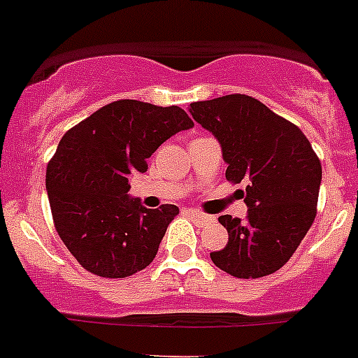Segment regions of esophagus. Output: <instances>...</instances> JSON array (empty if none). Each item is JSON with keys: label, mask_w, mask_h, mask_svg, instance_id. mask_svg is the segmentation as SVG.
Wrapping results in <instances>:
<instances>
[{"label": "esophagus", "mask_w": 358, "mask_h": 358, "mask_svg": "<svg viewBox=\"0 0 358 358\" xmlns=\"http://www.w3.org/2000/svg\"><path fill=\"white\" fill-rule=\"evenodd\" d=\"M188 215L192 217V220H194L195 224H199V226H208V224L215 222V218L211 217V215H206V213H201L199 210H188Z\"/></svg>", "instance_id": "obj_1"}]
</instances>
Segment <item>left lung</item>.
<instances>
[{"instance_id":"1","label":"left lung","mask_w":358,"mask_h":358,"mask_svg":"<svg viewBox=\"0 0 358 358\" xmlns=\"http://www.w3.org/2000/svg\"><path fill=\"white\" fill-rule=\"evenodd\" d=\"M189 113L222 147L227 181H248L238 189L248 217H218L229 240L211 260L245 280L276 273L314 222L321 161L299 127L248 94L194 102Z\"/></svg>"}]
</instances>
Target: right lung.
Here are the masks:
<instances>
[{"instance_id": "1", "label": "right lung", "mask_w": 358, "mask_h": 358, "mask_svg": "<svg viewBox=\"0 0 358 358\" xmlns=\"http://www.w3.org/2000/svg\"><path fill=\"white\" fill-rule=\"evenodd\" d=\"M194 127L181 107L118 100L69 129L46 169L55 229L78 264L102 278H127L156 258L179 208L129 197V177L147 172L161 143Z\"/></svg>"}]
</instances>
